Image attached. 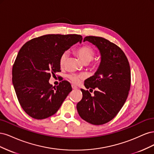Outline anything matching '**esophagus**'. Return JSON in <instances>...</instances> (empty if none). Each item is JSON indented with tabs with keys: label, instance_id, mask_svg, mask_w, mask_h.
I'll return each mask as SVG.
<instances>
[{
	"label": "esophagus",
	"instance_id": "1",
	"mask_svg": "<svg viewBox=\"0 0 154 154\" xmlns=\"http://www.w3.org/2000/svg\"><path fill=\"white\" fill-rule=\"evenodd\" d=\"M72 89H74V90H76L78 88L77 87H76L75 85H72Z\"/></svg>",
	"mask_w": 154,
	"mask_h": 154
}]
</instances>
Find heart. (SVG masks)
Segmentation results:
<instances>
[{
  "mask_svg": "<svg viewBox=\"0 0 154 154\" xmlns=\"http://www.w3.org/2000/svg\"><path fill=\"white\" fill-rule=\"evenodd\" d=\"M76 53L82 59V61L85 63H87L91 62L93 58H94L96 51L89 45H83L77 49ZM67 57V52H64L62 54L59 60L60 67H63L65 63H66ZM68 78L74 84H78L80 82V80L84 78L85 76L83 74H69V75H68Z\"/></svg>",
  "mask_w": 154,
  "mask_h": 154,
  "instance_id": "obj_1",
  "label": "heart"
}]
</instances>
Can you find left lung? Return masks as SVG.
<instances>
[{
    "mask_svg": "<svg viewBox=\"0 0 154 154\" xmlns=\"http://www.w3.org/2000/svg\"><path fill=\"white\" fill-rule=\"evenodd\" d=\"M94 44L101 54V62L94 75L85 81L87 88L96 89L92 96L81 89L83 97L76 108L80 117L95 125L108 123L118 114L128 95L131 82L128 59L118 45L99 36L83 39ZM93 91V90H92Z\"/></svg>",
    "mask_w": 154,
    "mask_h": 154,
    "instance_id": "8db88e82",
    "label": "left lung"
}]
</instances>
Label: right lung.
Here are the masks:
<instances>
[{
	"instance_id": "add662e5",
	"label": "right lung",
	"mask_w": 154,
	"mask_h": 154,
	"mask_svg": "<svg viewBox=\"0 0 154 154\" xmlns=\"http://www.w3.org/2000/svg\"><path fill=\"white\" fill-rule=\"evenodd\" d=\"M82 39L79 35H46L27 42L20 49L13 66L12 82L20 105L31 118L53 116L72 91L67 81L53 87L49 80L51 74L61 71L62 54Z\"/></svg>"
}]
</instances>
